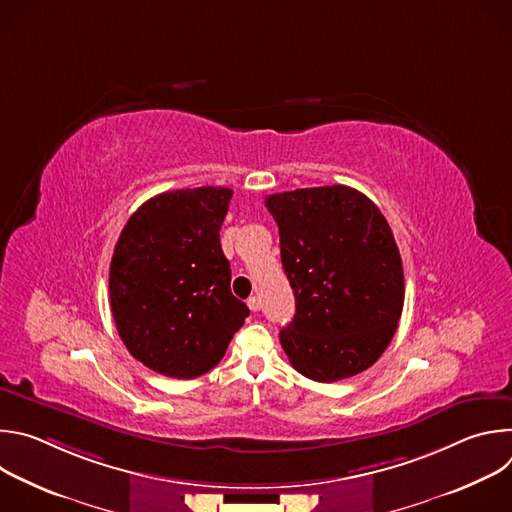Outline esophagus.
I'll return each mask as SVG.
<instances>
[{
	"mask_svg": "<svg viewBox=\"0 0 512 512\" xmlns=\"http://www.w3.org/2000/svg\"><path fill=\"white\" fill-rule=\"evenodd\" d=\"M247 306H249L251 312H259L261 310V300L257 296H253V298L247 300Z\"/></svg>",
	"mask_w": 512,
	"mask_h": 512,
	"instance_id": "esophagus-1",
	"label": "esophagus"
}]
</instances>
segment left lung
Listing matches in <instances>:
<instances>
[{
    "mask_svg": "<svg viewBox=\"0 0 512 512\" xmlns=\"http://www.w3.org/2000/svg\"><path fill=\"white\" fill-rule=\"evenodd\" d=\"M265 206L296 296V316L279 332L291 367L318 383L367 371L389 346L405 300L387 218L342 184L271 194Z\"/></svg>",
    "mask_w": 512,
    "mask_h": 512,
    "instance_id": "left-lung-1",
    "label": "left lung"
}]
</instances>
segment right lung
<instances>
[{
    "instance_id": "right-lung-1",
    "label": "right lung",
    "mask_w": 512,
    "mask_h": 512,
    "mask_svg": "<svg viewBox=\"0 0 512 512\" xmlns=\"http://www.w3.org/2000/svg\"><path fill=\"white\" fill-rule=\"evenodd\" d=\"M231 188L202 186L158 194L123 227L109 296L117 332L145 367L196 379L216 367L249 308L231 294L221 227Z\"/></svg>"
}]
</instances>
